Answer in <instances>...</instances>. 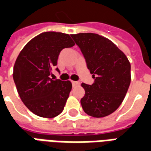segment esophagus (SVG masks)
Wrapping results in <instances>:
<instances>
[{
  "instance_id": "1",
  "label": "esophagus",
  "mask_w": 151,
  "mask_h": 151,
  "mask_svg": "<svg viewBox=\"0 0 151 151\" xmlns=\"http://www.w3.org/2000/svg\"><path fill=\"white\" fill-rule=\"evenodd\" d=\"M72 83H73V86H78L80 85V82H75V81H73Z\"/></svg>"
}]
</instances>
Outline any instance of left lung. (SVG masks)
<instances>
[{
    "instance_id": "obj_1",
    "label": "left lung",
    "mask_w": 151,
    "mask_h": 151,
    "mask_svg": "<svg viewBox=\"0 0 151 151\" xmlns=\"http://www.w3.org/2000/svg\"><path fill=\"white\" fill-rule=\"evenodd\" d=\"M85 57L95 82L82 83L85 95L81 104L86 113L101 118L116 110L131 82V65L125 54L111 40L94 33L71 35Z\"/></svg>"
}]
</instances>
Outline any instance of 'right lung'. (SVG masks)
I'll use <instances>...</instances> for the list:
<instances>
[{
  "label": "right lung",
  "instance_id": "right-lung-1",
  "mask_svg": "<svg viewBox=\"0 0 151 151\" xmlns=\"http://www.w3.org/2000/svg\"><path fill=\"white\" fill-rule=\"evenodd\" d=\"M74 44L69 34L43 32L30 40L17 57L13 72L16 88L26 107L36 116L53 118L64 110L72 83L50 75L60 51Z\"/></svg>",
  "mask_w": 151,
  "mask_h": 151
}]
</instances>
